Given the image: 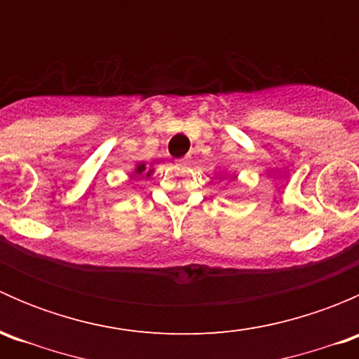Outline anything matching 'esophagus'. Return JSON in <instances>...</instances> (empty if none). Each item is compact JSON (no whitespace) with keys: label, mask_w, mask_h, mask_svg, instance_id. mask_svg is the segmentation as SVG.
Masks as SVG:
<instances>
[{"label":"esophagus","mask_w":359,"mask_h":359,"mask_svg":"<svg viewBox=\"0 0 359 359\" xmlns=\"http://www.w3.org/2000/svg\"><path fill=\"white\" fill-rule=\"evenodd\" d=\"M187 161H189V158H180V159H177V163H179V165H182V163H187Z\"/></svg>","instance_id":"34e87169"}]
</instances>
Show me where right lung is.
Returning <instances> with one entry per match:
<instances>
[{"mask_svg":"<svg viewBox=\"0 0 359 359\" xmlns=\"http://www.w3.org/2000/svg\"><path fill=\"white\" fill-rule=\"evenodd\" d=\"M144 170H146V165H144V163H140V165L137 166L135 172H137V173H144Z\"/></svg>","mask_w":359,"mask_h":359,"instance_id":"1","label":"right lung"}]
</instances>
